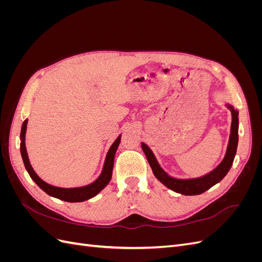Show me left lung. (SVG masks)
I'll return each instance as SVG.
<instances>
[{
    "label": "left lung",
    "instance_id": "1",
    "mask_svg": "<svg viewBox=\"0 0 262 262\" xmlns=\"http://www.w3.org/2000/svg\"><path fill=\"white\" fill-rule=\"evenodd\" d=\"M225 106L227 107V109L231 110L232 114L231 134H229L226 153L223 160H222V162L216 166V167L210 172L205 173L204 176L188 179H181L169 176L168 173L161 167V165L157 162L152 149L142 142V149H143V152L146 155L148 164L153 170L154 176L160 180L164 186L180 194L196 195L207 191V190H209L214 185H216L217 182H220L227 175L228 170L231 169L233 165L237 150V145H238V110H236L232 105L226 104Z\"/></svg>",
    "mask_w": 262,
    "mask_h": 262
}]
</instances>
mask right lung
<instances>
[{
    "mask_svg": "<svg viewBox=\"0 0 262 262\" xmlns=\"http://www.w3.org/2000/svg\"><path fill=\"white\" fill-rule=\"evenodd\" d=\"M27 123H28V120L26 119V120L23 122L21 131H20V154L23 157V162H24V165H25L26 170L29 173L30 178L33 179L38 185V187L42 189L47 194H49L53 198H57V199L67 201V202H83V201H86L89 199H92V198L95 195H97L101 191V190L109 184V181H110V179H112V176H113L115 155H116L119 144H120L121 134L116 139V141L108 149L104 166H102V170L96 180L93 181L92 184L83 186V187L61 188V187H55V186L47 184L46 181H43L40 177L37 175L36 171L33 168V166L30 165L28 154H27V149H26V144H25Z\"/></svg>",
    "mask_w": 262,
    "mask_h": 262,
    "instance_id": "1",
    "label": "right lung"
}]
</instances>
